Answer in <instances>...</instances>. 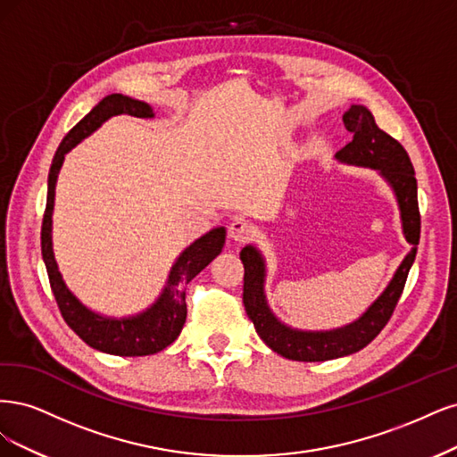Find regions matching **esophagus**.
<instances>
[{
	"mask_svg": "<svg viewBox=\"0 0 457 457\" xmlns=\"http://www.w3.org/2000/svg\"><path fill=\"white\" fill-rule=\"evenodd\" d=\"M229 237L235 241V243H245L246 239H250V235L254 233V228L253 224L248 222V220H243V218H235L229 222Z\"/></svg>",
	"mask_w": 457,
	"mask_h": 457,
	"instance_id": "34e87169",
	"label": "esophagus"
}]
</instances>
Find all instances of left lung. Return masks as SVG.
<instances>
[{
	"label": "left lung",
	"mask_w": 457,
	"mask_h": 457,
	"mask_svg": "<svg viewBox=\"0 0 457 457\" xmlns=\"http://www.w3.org/2000/svg\"><path fill=\"white\" fill-rule=\"evenodd\" d=\"M344 125L353 132V140L336 154V159L340 163L374 169L391 186L396 203H399L404 239L411 248L401 266L396 268L386 290L357 320L334 330H300L285 325L271 312L266 290H263L266 260L254 245H246L241 250V262L245 266L243 303L246 315L254 322V328L263 344L290 361H330L351 355L370 344L391 319L393 309L403 294L408 271L416 260L421 228L418 182L406 150L376 125L374 115L366 106L353 104L344 113Z\"/></svg>",
	"instance_id": "8db88e82"
}]
</instances>
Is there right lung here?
<instances>
[{
    "mask_svg": "<svg viewBox=\"0 0 457 457\" xmlns=\"http://www.w3.org/2000/svg\"><path fill=\"white\" fill-rule=\"evenodd\" d=\"M135 115L154 117L150 104L123 95H108L73 127L58 145L53 157V165L47 180V207L43 214L41 226V254L46 262L51 290L66 325L76 332L81 340L96 351L120 357H144L163 351L180 336L187 307H186V285L201 273L209 263L222 253L226 243V228H214L203 237L182 250V254L172 263L167 285L161 290L159 298L145 307L144 312L130 317H106L87 307L78 300L58 271L53 253V209H54V187L64 155L95 132L102 123L113 115Z\"/></svg>",
    "mask_w": 457,
    "mask_h": 457,
    "instance_id": "obj_1",
    "label": "right lung"
}]
</instances>
